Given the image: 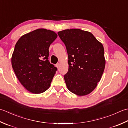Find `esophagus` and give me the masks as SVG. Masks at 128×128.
Returning <instances> with one entry per match:
<instances>
[{"label": "esophagus", "instance_id": "34e87169", "mask_svg": "<svg viewBox=\"0 0 128 128\" xmlns=\"http://www.w3.org/2000/svg\"><path fill=\"white\" fill-rule=\"evenodd\" d=\"M56 66L57 67V68H60V64H56Z\"/></svg>", "mask_w": 128, "mask_h": 128}]
</instances>
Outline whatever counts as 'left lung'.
<instances>
[{
  "label": "left lung",
  "instance_id": "1",
  "mask_svg": "<svg viewBox=\"0 0 128 128\" xmlns=\"http://www.w3.org/2000/svg\"><path fill=\"white\" fill-rule=\"evenodd\" d=\"M57 34L68 57V71L64 75L67 88L78 96L88 94L97 87L105 68L103 45L92 33L78 28Z\"/></svg>",
  "mask_w": 128,
  "mask_h": 128
}]
</instances>
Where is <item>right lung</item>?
I'll return each mask as SVG.
<instances>
[{
    "label": "right lung",
    "instance_id": "obj_1",
    "mask_svg": "<svg viewBox=\"0 0 128 128\" xmlns=\"http://www.w3.org/2000/svg\"><path fill=\"white\" fill-rule=\"evenodd\" d=\"M53 31L39 28L22 36L12 57V68L29 92L41 93L48 89L57 68L48 60V48L57 38Z\"/></svg>",
    "mask_w": 128,
    "mask_h": 128
}]
</instances>
